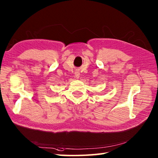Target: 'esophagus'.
Wrapping results in <instances>:
<instances>
[{
    "label": "esophagus",
    "instance_id": "1",
    "mask_svg": "<svg viewBox=\"0 0 158 158\" xmlns=\"http://www.w3.org/2000/svg\"><path fill=\"white\" fill-rule=\"evenodd\" d=\"M74 74H75V77L77 79H79V77H80V73L79 71H76L75 73H74Z\"/></svg>",
    "mask_w": 158,
    "mask_h": 158
}]
</instances>
